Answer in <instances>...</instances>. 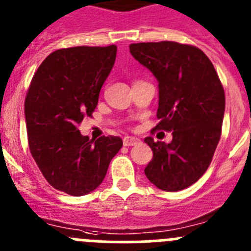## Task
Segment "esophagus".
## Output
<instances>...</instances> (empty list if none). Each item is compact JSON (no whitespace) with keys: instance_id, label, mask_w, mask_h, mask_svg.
Listing matches in <instances>:
<instances>
[{"instance_id":"34e87169","label":"esophagus","mask_w":251,"mask_h":251,"mask_svg":"<svg viewBox=\"0 0 251 251\" xmlns=\"http://www.w3.org/2000/svg\"><path fill=\"white\" fill-rule=\"evenodd\" d=\"M139 139L135 137H129V135H127V137L123 138V144L126 147H130V146H135V144L139 143Z\"/></svg>"}]
</instances>
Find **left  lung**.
Wrapping results in <instances>:
<instances>
[{"label":"left lung","instance_id":"left-lung-1","mask_svg":"<svg viewBox=\"0 0 251 251\" xmlns=\"http://www.w3.org/2000/svg\"><path fill=\"white\" fill-rule=\"evenodd\" d=\"M130 54L158 80L155 128L173 130L171 143L144 139L153 158L144 169L151 183L165 192L190 187L210 164L222 134L225 94L203 50L163 41L133 43Z\"/></svg>","mask_w":251,"mask_h":251}]
</instances>
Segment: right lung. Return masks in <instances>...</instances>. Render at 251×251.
<instances>
[{
    "label": "right lung",
    "instance_id": "1",
    "mask_svg": "<svg viewBox=\"0 0 251 251\" xmlns=\"http://www.w3.org/2000/svg\"><path fill=\"white\" fill-rule=\"evenodd\" d=\"M117 46L64 48L41 63L25 100L28 146L46 180L57 190L82 197L100 185L123 142L80 134L113 68Z\"/></svg>",
    "mask_w": 251,
    "mask_h": 251
}]
</instances>
